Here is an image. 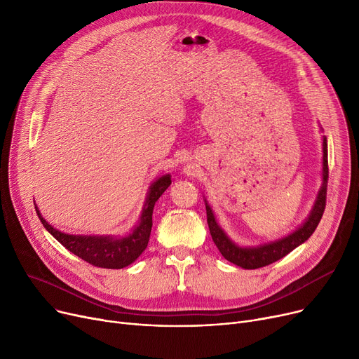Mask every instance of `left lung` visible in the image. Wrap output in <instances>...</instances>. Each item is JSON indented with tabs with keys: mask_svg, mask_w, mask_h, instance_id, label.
Here are the masks:
<instances>
[{
	"mask_svg": "<svg viewBox=\"0 0 359 359\" xmlns=\"http://www.w3.org/2000/svg\"><path fill=\"white\" fill-rule=\"evenodd\" d=\"M327 179H329V167H327V140L323 137V170H322V186L317 192L313 208L306 218V221L299 225L297 230L290 233L285 237H280L273 241L262 243L259 246H238L234 243L225 231L219 227L215 221L214 212L208 202L205 201L206 206V219H208V227L211 237L218 248L219 253L234 265L243 269H257L263 268L271 263L287 256L299 244L309 240V237L314 233L317 225L323 217L326 206V191H327Z\"/></svg>",
	"mask_w": 359,
	"mask_h": 359,
	"instance_id": "1",
	"label": "left lung"
}]
</instances>
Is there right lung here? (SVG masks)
Here are the masks:
<instances>
[{
    "label": "right lung",
    "instance_id": "1",
    "mask_svg": "<svg viewBox=\"0 0 359 359\" xmlns=\"http://www.w3.org/2000/svg\"><path fill=\"white\" fill-rule=\"evenodd\" d=\"M170 184H172V176L164 175L149 186L138 224L123 236L65 234L49 225L36 205L34 208L43 227L71 253L77 255L94 266L122 269L134 263L147 249L151 227H153L154 205Z\"/></svg>",
    "mask_w": 359,
    "mask_h": 359
}]
</instances>
